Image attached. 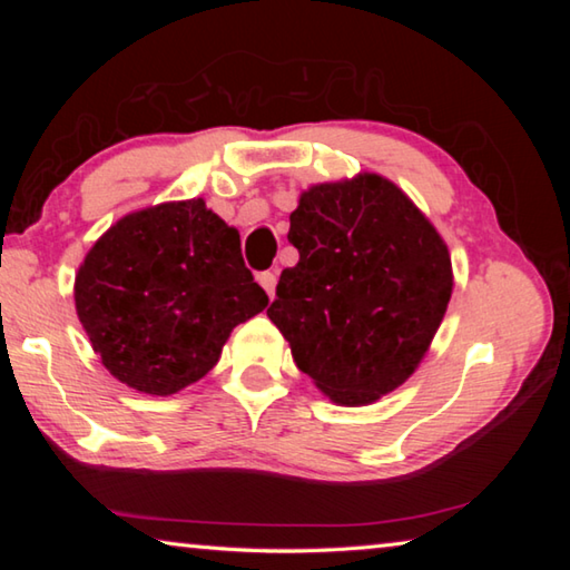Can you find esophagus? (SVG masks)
<instances>
[{"label": "esophagus", "instance_id": "esophagus-1", "mask_svg": "<svg viewBox=\"0 0 570 570\" xmlns=\"http://www.w3.org/2000/svg\"><path fill=\"white\" fill-rule=\"evenodd\" d=\"M258 284H262L266 288V294L274 298V294H276V274L274 272H262V274H258Z\"/></svg>", "mask_w": 570, "mask_h": 570}]
</instances>
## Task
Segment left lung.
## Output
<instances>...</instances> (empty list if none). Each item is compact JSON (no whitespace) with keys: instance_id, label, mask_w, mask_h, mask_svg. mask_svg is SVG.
Listing matches in <instances>:
<instances>
[{"instance_id":"obj_1","label":"left lung","mask_w":570,"mask_h":570,"mask_svg":"<svg viewBox=\"0 0 570 570\" xmlns=\"http://www.w3.org/2000/svg\"><path fill=\"white\" fill-rule=\"evenodd\" d=\"M288 220L298 264L282 272L266 314L296 366L346 407L397 390L445 316V240L374 173L308 188Z\"/></svg>"}]
</instances>
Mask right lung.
Listing matches in <instances>:
<instances>
[{
  "label": "right lung",
  "mask_w": 570,
  "mask_h": 570,
  "mask_svg": "<svg viewBox=\"0 0 570 570\" xmlns=\"http://www.w3.org/2000/svg\"><path fill=\"white\" fill-rule=\"evenodd\" d=\"M266 304L238 230L200 198L120 218L75 278L77 316L102 364L160 397L206 377L234 326Z\"/></svg>",
  "instance_id": "add662e5"
}]
</instances>
